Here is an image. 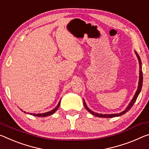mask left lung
Masks as SVG:
<instances>
[{"label": "left lung", "mask_w": 149, "mask_h": 149, "mask_svg": "<svg viewBox=\"0 0 149 149\" xmlns=\"http://www.w3.org/2000/svg\"><path fill=\"white\" fill-rule=\"evenodd\" d=\"M136 56H137L138 58V60H139V65H140V66H139V68H140V71H139V72H140V74H139V86H138V89H137V91H136L135 95H134V96L133 97V100H131V103H129V105L128 107H127V109L125 111H123L120 113H117V114H111V115H103V114H99V113H94L93 111H92L91 110L89 109L87 107V106L86 105V102H85L84 100V106L85 107H86V109L88 111L91 113V114L95 115V116L96 117H105V118H112V117H118V116H121V115L125 114V113H127L128 111H129L130 109H131V108L133 107V105H134V102H135L136 99H137L138 96L139 95V93H140V92L141 91V89H142V86H143V72H142V67H141V60L140 59V57H139V56L138 55V54L136 52Z\"/></svg>", "instance_id": "left-lung-1"}]
</instances>
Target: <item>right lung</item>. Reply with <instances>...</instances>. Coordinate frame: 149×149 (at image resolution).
<instances>
[{"label":"right lung","instance_id":"add662e5","mask_svg":"<svg viewBox=\"0 0 149 149\" xmlns=\"http://www.w3.org/2000/svg\"><path fill=\"white\" fill-rule=\"evenodd\" d=\"M60 101H59L58 104V105H57V106H56V107L55 109H54L53 110H52V111H49V112L44 113H39V114H35V113H34V114H33V113H30V115H34V116L42 117H46V116H49V115H52V114H53V113H55V112L56 111L58 110V109L59 108V107H60ZM24 113H26V112L24 111Z\"/></svg>","mask_w":149,"mask_h":149}]
</instances>
